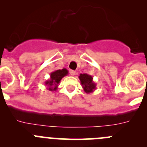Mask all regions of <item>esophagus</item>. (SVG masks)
<instances>
[{
    "label": "esophagus",
    "instance_id": "obj_1",
    "mask_svg": "<svg viewBox=\"0 0 147 147\" xmlns=\"http://www.w3.org/2000/svg\"><path fill=\"white\" fill-rule=\"evenodd\" d=\"M69 73H70L71 75L74 76L75 75V73H76V72L75 70H69Z\"/></svg>",
    "mask_w": 147,
    "mask_h": 147
}]
</instances>
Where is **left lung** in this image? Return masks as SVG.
I'll list each match as a JSON object with an SVG mask.
<instances>
[{"label": "left lung", "instance_id": "8db88e82", "mask_svg": "<svg viewBox=\"0 0 147 147\" xmlns=\"http://www.w3.org/2000/svg\"><path fill=\"white\" fill-rule=\"evenodd\" d=\"M79 79L80 80L83 90L87 94L93 92L96 90L97 84L93 81L92 76L86 73L80 74L79 76Z\"/></svg>", "mask_w": 147, "mask_h": 147}]
</instances>
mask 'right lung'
<instances>
[{"instance_id": "obj_1", "label": "right lung", "mask_w": 147, "mask_h": 147, "mask_svg": "<svg viewBox=\"0 0 147 147\" xmlns=\"http://www.w3.org/2000/svg\"><path fill=\"white\" fill-rule=\"evenodd\" d=\"M68 75V70L66 68L52 72L50 73V79L45 82L49 91H56L58 87V84L61 81L62 78Z\"/></svg>"}]
</instances>
